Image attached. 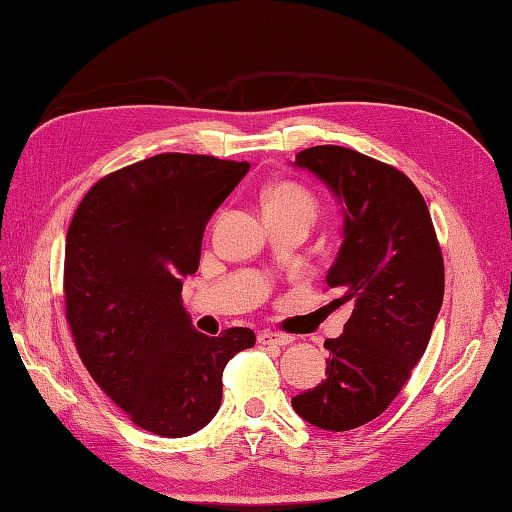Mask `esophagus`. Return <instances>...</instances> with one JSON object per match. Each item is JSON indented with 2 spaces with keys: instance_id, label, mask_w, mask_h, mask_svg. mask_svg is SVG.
Returning a JSON list of instances; mask_svg holds the SVG:
<instances>
[{
  "instance_id": "esophagus-1",
  "label": "esophagus",
  "mask_w": 512,
  "mask_h": 512,
  "mask_svg": "<svg viewBox=\"0 0 512 512\" xmlns=\"http://www.w3.org/2000/svg\"><path fill=\"white\" fill-rule=\"evenodd\" d=\"M294 339L281 332H272V330H263L258 334V343L260 345H289Z\"/></svg>"
}]
</instances>
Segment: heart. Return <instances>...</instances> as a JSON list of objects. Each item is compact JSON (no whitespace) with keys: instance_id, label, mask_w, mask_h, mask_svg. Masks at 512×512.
I'll use <instances>...</instances> for the list:
<instances>
[{"instance_id":"obj_1","label":"heart","mask_w":512,"mask_h":512,"mask_svg":"<svg viewBox=\"0 0 512 512\" xmlns=\"http://www.w3.org/2000/svg\"><path fill=\"white\" fill-rule=\"evenodd\" d=\"M265 209H305L314 216L316 202L303 187L294 182H281L265 194Z\"/></svg>"}]
</instances>
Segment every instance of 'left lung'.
<instances>
[{
  "label": "left lung",
  "mask_w": 512,
  "mask_h": 512,
  "mask_svg": "<svg viewBox=\"0 0 512 512\" xmlns=\"http://www.w3.org/2000/svg\"><path fill=\"white\" fill-rule=\"evenodd\" d=\"M343 205V243L327 272L332 305L352 314L327 339L325 379L292 406L316 428H359L388 410L426 352L443 303V258L412 180L359 151L321 144L296 153Z\"/></svg>",
  "instance_id": "8db88e82"
}]
</instances>
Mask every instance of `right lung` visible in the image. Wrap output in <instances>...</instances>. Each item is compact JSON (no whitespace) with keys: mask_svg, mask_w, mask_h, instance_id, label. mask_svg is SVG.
Returning <instances> with one entry per match:
<instances>
[{"mask_svg":"<svg viewBox=\"0 0 512 512\" xmlns=\"http://www.w3.org/2000/svg\"><path fill=\"white\" fill-rule=\"evenodd\" d=\"M249 162L160 153L95 182L64 249V301L77 354L142 430L187 437L214 419L223 370L256 343L249 327L207 336L182 307L202 234Z\"/></svg>","mask_w":512,"mask_h":512,"instance_id":"1","label":"right lung"}]
</instances>
